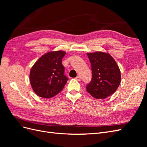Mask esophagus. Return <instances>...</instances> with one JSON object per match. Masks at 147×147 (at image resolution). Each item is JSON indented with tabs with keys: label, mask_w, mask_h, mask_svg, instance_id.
Wrapping results in <instances>:
<instances>
[{
	"label": "esophagus",
	"mask_w": 147,
	"mask_h": 147,
	"mask_svg": "<svg viewBox=\"0 0 147 147\" xmlns=\"http://www.w3.org/2000/svg\"><path fill=\"white\" fill-rule=\"evenodd\" d=\"M75 79H76L77 80H78V81H80L81 80V77H80V76L78 75V76L76 78H75Z\"/></svg>",
	"instance_id": "1"
}]
</instances>
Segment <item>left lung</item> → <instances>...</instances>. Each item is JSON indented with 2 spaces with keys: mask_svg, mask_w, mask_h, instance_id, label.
<instances>
[{
  "mask_svg": "<svg viewBox=\"0 0 147 147\" xmlns=\"http://www.w3.org/2000/svg\"><path fill=\"white\" fill-rule=\"evenodd\" d=\"M92 78L86 86L88 93L96 99H105L117 91L121 82V73L117 63L108 53H88Z\"/></svg>",
  "mask_w": 147,
  "mask_h": 147,
  "instance_id": "8db88e82",
  "label": "left lung"
}]
</instances>
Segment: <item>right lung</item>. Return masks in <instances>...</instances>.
<instances>
[{"mask_svg": "<svg viewBox=\"0 0 147 147\" xmlns=\"http://www.w3.org/2000/svg\"><path fill=\"white\" fill-rule=\"evenodd\" d=\"M63 51H51L40 57L30 72V82L34 91L38 96L50 98L59 93L68 80L64 75L62 59Z\"/></svg>", "mask_w": 147, "mask_h": 147, "instance_id": "right-lung-1", "label": "right lung"}]
</instances>
